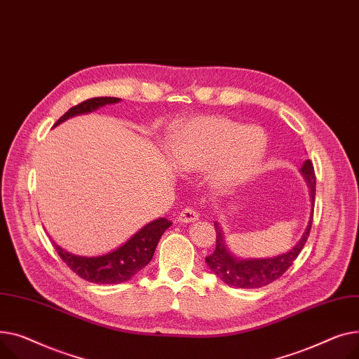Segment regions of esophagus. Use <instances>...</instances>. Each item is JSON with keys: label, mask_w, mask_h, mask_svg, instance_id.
<instances>
[{"label": "esophagus", "mask_w": 359, "mask_h": 359, "mask_svg": "<svg viewBox=\"0 0 359 359\" xmlns=\"http://www.w3.org/2000/svg\"><path fill=\"white\" fill-rule=\"evenodd\" d=\"M178 222L180 223H191V222H196L198 219V213L197 210L193 208V207H185L182 212L178 215Z\"/></svg>", "instance_id": "1"}]
</instances>
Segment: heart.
<instances>
[{
	"mask_svg": "<svg viewBox=\"0 0 359 359\" xmlns=\"http://www.w3.org/2000/svg\"><path fill=\"white\" fill-rule=\"evenodd\" d=\"M266 154V136L259 128L220 116L188 120L171 136V156L180 171L208 168L215 188H231L254 174Z\"/></svg>",
	"mask_w": 359,
	"mask_h": 359,
	"instance_id": "heart-1",
	"label": "heart"
}]
</instances>
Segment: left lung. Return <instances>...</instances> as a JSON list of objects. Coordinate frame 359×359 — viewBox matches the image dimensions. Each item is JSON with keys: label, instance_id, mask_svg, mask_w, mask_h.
I'll list each match as a JSON object with an SVG mask.
<instances>
[{"label": "left lung", "instance_id": "8db88e82", "mask_svg": "<svg viewBox=\"0 0 359 359\" xmlns=\"http://www.w3.org/2000/svg\"><path fill=\"white\" fill-rule=\"evenodd\" d=\"M300 172L307 182L310 189V200H311V213L309 217L307 227L304 233L288 252L284 254L271 257V258H238L227 249L224 242V233L220 224L216 222V250L212 255L205 258L208 268L212 269L216 276L230 287L239 288H259L268 285L269 283L280 278L283 273L292 265L294 259L299 257L302 249L306 245L309 238L311 222H313V207H314V196H316V175L314 168L310 159L304 161Z\"/></svg>", "mask_w": 359, "mask_h": 359}]
</instances>
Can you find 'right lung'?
Returning <instances> with one entry per match:
<instances>
[{
  "mask_svg": "<svg viewBox=\"0 0 359 359\" xmlns=\"http://www.w3.org/2000/svg\"><path fill=\"white\" fill-rule=\"evenodd\" d=\"M120 101L121 100L116 97L90 98L69 109L56 121L53 128L71 117L88 114L104 107V105L116 104ZM171 224L172 222L166 220L165 217L156 219L144 224L118 248L98 257L74 255L71 252L57 246L55 242L52 243L63 262L81 278L94 284H120L133 278L140 269L151 262L161 236Z\"/></svg>",
  "mask_w": 359,
  "mask_h": 359,
  "instance_id": "add662e5",
  "label": "right lung"
}]
</instances>
